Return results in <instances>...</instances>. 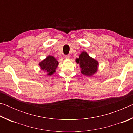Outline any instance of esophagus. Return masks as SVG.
Instances as JSON below:
<instances>
[{"label":"esophagus","mask_w":133,"mask_h":133,"mask_svg":"<svg viewBox=\"0 0 133 133\" xmlns=\"http://www.w3.org/2000/svg\"><path fill=\"white\" fill-rule=\"evenodd\" d=\"M70 58V55L65 56V58H66V59H69Z\"/></svg>","instance_id":"1"}]
</instances>
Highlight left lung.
<instances>
[{
	"instance_id": "1",
	"label": "left lung",
	"mask_w": 133,
	"mask_h": 133,
	"mask_svg": "<svg viewBox=\"0 0 133 133\" xmlns=\"http://www.w3.org/2000/svg\"><path fill=\"white\" fill-rule=\"evenodd\" d=\"M76 63L80 64L81 73L87 76H91L97 73L98 62L91 57L85 51L81 53L79 57L76 58Z\"/></svg>"
}]
</instances>
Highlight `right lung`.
Segmentation results:
<instances>
[{"label":"right lung","instance_id":"add662e5","mask_svg":"<svg viewBox=\"0 0 133 133\" xmlns=\"http://www.w3.org/2000/svg\"><path fill=\"white\" fill-rule=\"evenodd\" d=\"M58 64L57 60L52 56H48L44 60L39 63L40 69L46 72L48 76H51L55 73Z\"/></svg>","mask_w":133,"mask_h":133}]
</instances>
